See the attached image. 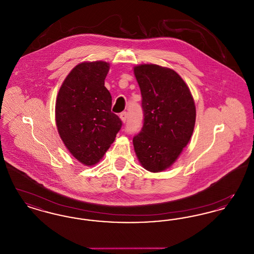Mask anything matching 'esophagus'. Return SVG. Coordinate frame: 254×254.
<instances>
[{"instance_id":"1","label":"esophagus","mask_w":254,"mask_h":254,"mask_svg":"<svg viewBox=\"0 0 254 254\" xmlns=\"http://www.w3.org/2000/svg\"><path fill=\"white\" fill-rule=\"evenodd\" d=\"M120 119H121L123 123H126L127 119V112H126V111L122 112L121 114H120Z\"/></svg>"}]
</instances>
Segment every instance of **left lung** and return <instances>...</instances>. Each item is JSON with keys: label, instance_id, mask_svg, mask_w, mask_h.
<instances>
[{"label": "left lung", "instance_id": "left-lung-1", "mask_svg": "<svg viewBox=\"0 0 254 254\" xmlns=\"http://www.w3.org/2000/svg\"><path fill=\"white\" fill-rule=\"evenodd\" d=\"M142 94L144 124L133 137L136 156L144 169L160 172L177 160L189 144L196 119L193 97L173 69L153 64L134 66Z\"/></svg>", "mask_w": 254, "mask_h": 254}]
</instances>
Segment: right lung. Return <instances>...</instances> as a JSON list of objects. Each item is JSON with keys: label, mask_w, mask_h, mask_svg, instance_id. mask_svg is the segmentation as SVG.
Here are the masks:
<instances>
[{"label": "right lung", "mask_w": 254, "mask_h": 254, "mask_svg": "<svg viewBox=\"0 0 254 254\" xmlns=\"http://www.w3.org/2000/svg\"><path fill=\"white\" fill-rule=\"evenodd\" d=\"M109 64H77L62 84L55 107L58 132L66 148L85 166L97 164L121 129L111 112L112 98L105 86Z\"/></svg>", "instance_id": "obj_1"}]
</instances>
